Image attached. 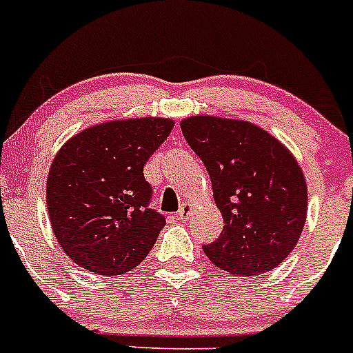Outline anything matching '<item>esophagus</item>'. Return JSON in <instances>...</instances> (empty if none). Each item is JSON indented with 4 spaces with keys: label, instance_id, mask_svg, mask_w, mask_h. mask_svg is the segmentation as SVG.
Here are the masks:
<instances>
[{
    "label": "esophagus",
    "instance_id": "34e87169",
    "mask_svg": "<svg viewBox=\"0 0 353 353\" xmlns=\"http://www.w3.org/2000/svg\"><path fill=\"white\" fill-rule=\"evenodd\" d=\"M191 210H192V205L191 203H182V207H180V210H179V219L180 221H185L187 217H189V214H191Z\"/></svg>",
    "mask_w": 353,
    "mask_h": 353
}]
</instances>
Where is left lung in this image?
<instances>
[{
	"instance_id": "8db88e82",
	"label": "left lung",
	"mask_w": 353,
	"mask_h": 353,
	"mask_svg": "<svg viewBox=\"0 0 353 353\" xmlns=\"http://www.w3.org/2000/svg\"><path fill=\"white\" fill-rule=\"evenodd\" d=\"M183 138L208 171L221 235L203 244L208 260L239 276L274 269L297 244L307 214L304 174L283 143L249 121L187 118Z\"/></svg>"
}]
</instances>
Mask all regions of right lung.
<instances>
[{
    "instance_id": "add662e5",
    "label": "right lung",
    "mask_w": 353,
    "mask_h": 353,
    "mask_svg": "<svg viewBox=\"0 0 353 353\" xmlns=\"http://www.w3.org/2000/svg\"><path fill=\"white\" fill-rule=\"evenodd\" d=\"M173 129L164 118L109 121L74 136L49 171L48 210L74 263L120 276L146 258L166 217L150 208L143 168Z\"/></svg>"
}]
</instances>
